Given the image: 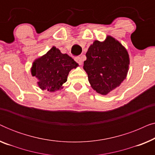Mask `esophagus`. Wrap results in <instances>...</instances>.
<instances>
[{
	"mask_svg": "<svg viewBox=\"0 0 155 155\" xmlns=\"http://www.w3.org/2000/svg\"><path fill=\"white\" fill-rule=\"evenodd\" d=\"M75 61L78 63V64L80 65L82 64V57H80V56L75 57Z\"/></svg>",
	"mask_w": 155,
	"mask_h": 155,
	"instance_id": "esophagus-1",
	"label": "esophagus"
}]
</instances>
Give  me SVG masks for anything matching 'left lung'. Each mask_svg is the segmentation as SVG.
<instances>
[{"label": "left lung", "instance_id": "1", "mask_svg": "<svg viewBox=\"0 0 155 155\" xmlns=\"http://www.w3.org/2000/svg\"><path fill=\"white\" fill-rule=\"evenodd\" d=\"M83 68L93 90L107 95L126 79L130 58L126 48L108 35L104 41L95 40L86 53Z\"/></svg>", "mask_w": 155, "mask_h": 155}]
</instances>
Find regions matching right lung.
<instances>
[{
    "mask_svg": "<svg viewBox=\"0 0 155 155\" xmlns=\"http://www.w3.org/2000/svg\"><path fill=\"white\" fill-rule=\"evenodd\" d=\"M78 66L71 56L53 46L46 54L35 59L31 73L38 80L37 84L41 90L54 92L63 89L69 72Z\"/></svg>",
    "mask_w": 155,
    "mask_h": 155,
    "instance_id": "obj_1",
    "label": "right lung"
}]
</instances>
